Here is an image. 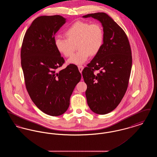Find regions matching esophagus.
Instances as JSON below:
<instances>
[{
  "instance_id": "obj_1",
  "label": "esophagus",
  "mask_w": 157,
  "mask_h": 157,
  "mask_svg": "<svg viewBox=\"0 0 157 157\" xmlns=\"http://www.w3.org/2000/svg\"><path fill=\"white\" fill-rule=\"evenodd\" d=\"M78 67L79 71L81 73L82 72V71H83V66H81V65H79V66H78Z\"/></svg>"
}]
</instances>
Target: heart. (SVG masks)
Returning <instances> with one entry per match:
<instances>
[{
  "label": "heart",
  "mask_w": 157,
  "mask_h": 157,
  "mask_svg": "<svg viewBox=\"0 0 157 157\" xmlns=\"http://www.w3.org/2000/svg\"><path fill=\"white\" fill-rule=\"evenodd\" d=\"M65 34L67 39L56 37L54 43L57 51L65 57L74 53L76 45L79 51L67 60L69 64H83L90 55L95 56L99 52L104 42L103 28L98 23L76 22Z\"/></svg>",
  "instance_id": "heart-1"
}]
</instances>
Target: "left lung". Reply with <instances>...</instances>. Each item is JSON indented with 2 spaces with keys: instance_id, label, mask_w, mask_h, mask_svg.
Wrapping results in <instances>:
<instances>
[{
  "instance_id": "left-lung-1",
  "label": "left lung",
  "mask_w": 157,
  "mask_h": 157,
  "mask_svg": "<svg viewBox=\"0 0 157 157\" xmlns=\"http://www.w3.org/2000/svg\"><path fill=\"white\" fill-rule=\"evenodd\" d=\"M82 17H93L103 27V46L84 68L82 76L87 85L85 95L90 109L97 114H106L117 108L127 91L132 67L131 47L125 32L106 13Z\"/></svg>"
}]
</instances>
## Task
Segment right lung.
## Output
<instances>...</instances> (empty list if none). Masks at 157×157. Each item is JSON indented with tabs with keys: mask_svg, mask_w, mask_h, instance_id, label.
I'll list each match as a JSON object with an SVG mask.
<instances>
[{
	"mask_svg": "<svg viewBox=\"0 0 157 157\" xmlns=\"http://www.w3.org/2000/svg\"><path fill=\"white\" fill-rule=\"evenodd\" d=\"M60 16H42L35 19L23 40L21 65L26 88L33 103L46 114L56 117L67 111L70 97L81 74L75 65L57 72L64 63L56 49V33L66 23Z\"/></svg>",
	"mask_w": 157,
	"mask_h": 157,
	"instance_id": "right-lung-1",
	"label": "right lung"
}]
</instances>
